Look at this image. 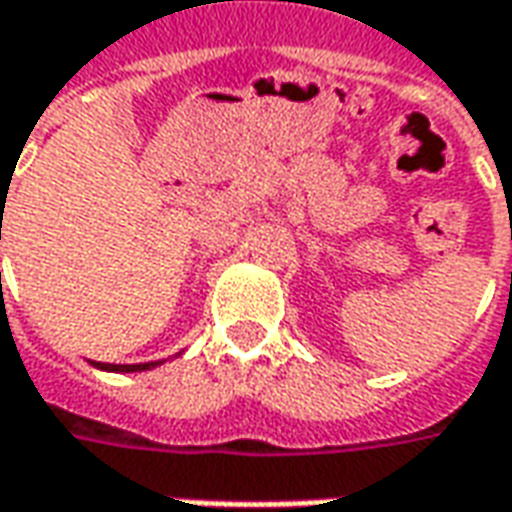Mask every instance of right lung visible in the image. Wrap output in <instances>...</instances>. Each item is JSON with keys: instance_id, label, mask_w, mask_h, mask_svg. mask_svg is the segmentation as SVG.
I'll list each match as a JSON object with an SVG mask.
<instances>
[{"instance_id": "add662e5", "label": "right lung", "mask_w": 512, "mask_h": 512, "mask_svg": "<svg viewBox=\"0 0 512 512\" xmlns=\"http://www.w3.org/2000/svg\"><path fill=\"white\" fill-rule=\"evenodd\" d=\"M178 357V354H175ZM94 368L100 370H111V373H139V370H150L155 365H161V362H142V365H111V362H91Z\"/></svg>"}]
</instances>
